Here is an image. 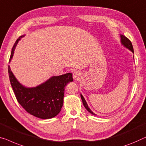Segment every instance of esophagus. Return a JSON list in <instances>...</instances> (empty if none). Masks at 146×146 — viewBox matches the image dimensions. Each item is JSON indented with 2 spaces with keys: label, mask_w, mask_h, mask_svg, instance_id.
<instances>
[{
  "label": "esophagus",
  "mask_w": 146,
  "mask_h": 146,
  "mask_svg": "<svg viewBox=\"0 0 146 146\" xmlns=\"http://www.w3.org/2000/svg\"><path fill=\"white\" fill-rule=\"evenodd\" d=\"M81 77H82V76H81V74H80V72L76 71L73 73V78L74 80H79Z\"/></svg>",
  "instance_id": "esophagus-1"
}]
</instances>
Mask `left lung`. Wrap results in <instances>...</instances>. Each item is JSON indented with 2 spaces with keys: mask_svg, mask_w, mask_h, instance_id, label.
<instances>
[{
  "mask_svg": "<svg viewBox=\"0 0 146 146\" xmlns=\"http://www.w3.org/2000/svg\"><path fill=\"white\" fill-rule=\"evenodd\" d=\"M120 37H121V43H122V45H123L124 46H125L126 48H128V49H130L131 51H132L133 53H134V48H133L132 44V43H131V41H130V40L128 39L127 37L124 36V35H120ZM81 98H82V102H83L84 106L85 107V108L87 109L90 113H92V114H93V115H94V113H93V112L90 110V109L89 108L87 103H86V101L85 100V99L84 98V97L82 96V95H81Z\"/></svg>",
  "mask_w": 146,
  "mask_h": 146,
  "instance_id": "8db88e82",
  "label": "left lung"
}]
</instances>
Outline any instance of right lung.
<instances>
[{
    "label": "right lung",
    "instance_id": "add662e5",
    "mask_svg": "<svg viewBox=\"0 0 146 146\" xmlns=\"http://www.w3.org/2000/svg\"><path fill=\"white\" fill-rule=\"evenodd\" d=\"M21 36L12 47L10 60L13 56L15 47ZM8 75L12 88L18 102L26 111L37 118L48 119L60 113L63 105L64 87L73 81L72 74L52 76L45 83L35 88H27L21 85L12 74L8 66Z\"/></svg>",
    "mask_w": 146,
    "mask_h": 146
}]
</instances>
